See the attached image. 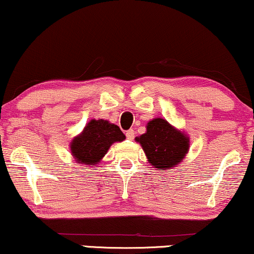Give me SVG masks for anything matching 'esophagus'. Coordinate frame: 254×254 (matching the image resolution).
<instances>
[{
  "mask_svg": "<svg viewBox=\"0 0 254 254\" xmlns=\"http://www.w3.org/2000/svg\"><path fill=\"white\" fill-rule=\"evenodd\" d=\"M134 134H135L134 129H129V130H127V131H126V136H127V139H128V140H133V139H134Z\"/></svg>",
  "mask_w": 254,
  "mask_h": 254,
  "instance_id": "esophagus-1",
  "label": "esophagus"
}]
</instances>
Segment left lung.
<instances>
[{"label": "left lung", "instance_id": "left-lung-1", "mask_svg": "<svg viewBox=\"0 0 254 254\" xmlns=\"http://www.w3.org/2000/svg\"><path fill=\"white\" fill-rule=\"evenodd\" d=\"M150 166L169 170L182 162L190 148L189 136L166 119L155 118L146 126V133L135 137Z\"/></svg>", "mask_w": 254, "mask_h": 254}]
</instances>
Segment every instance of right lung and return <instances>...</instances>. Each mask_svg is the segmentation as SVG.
<instances>
[{"label": "right lung", "instance_id": "add662e5", "mask_svg": "<svg viewBox=\"0 0 254 254\" xmlns=\"http://www.w3.org/2000/svg\"><path fill=\"white\" fill-rule=\"evenodd\" d=\"M126 139L117 125L104 119H92L80 134L70 142L71 155L79 164L95 167L104 159L111 146Z\"/></svg>", "mask_w": 254, "mask_h": 254}]
</instances>
